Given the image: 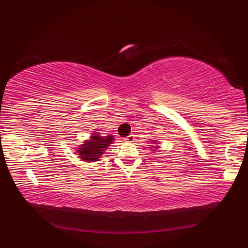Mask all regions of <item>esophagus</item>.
<instances>
[{
  "label": "esophagus",
  "mask_w": 248,
  "mask_h": 248,
  "mask_svg": "<svg viewBox=\"0 0 248 248\" xmlns=\"http://www.w3.org/2000/svg\"><path fill=\"white\" fill-rule=\"evenodd\" d=\"M124 140H125V141H129V143H131V141H134V140H135L134 135H133V134H130V135H128L127 138L124 139Z\"/></svg>",
  "instance_id": "obj_1"
}]
</instances>
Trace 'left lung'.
<instances>
[{
    "mask_svg": "<svg viewBox=\"0 0 248 248\" xmlns=\"http://www.w3.org/2000/svg\"><path fill=\"white\" fill-rule=\"evenodd\" d=\"M152 144H155V145H156V140H152ZM155 149H157V146H154Z\"/></svg>",
    "mask_w": 248,
    "mask_h": 248,
    "instance_id": "left-lung-1",
    "label": "left lung"
}]
</instances>
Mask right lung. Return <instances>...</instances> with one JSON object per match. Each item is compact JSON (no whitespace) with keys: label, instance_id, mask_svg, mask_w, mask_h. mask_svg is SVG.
Wrapping results in <instances>:
<instances>
[{"label":"right lung","instance_id":"add662e5","mask_svg":"<svg viewBox=\"0 0 248 248\" xmlns=\"http://www.w3.org/2000/svg\"><path fill=\"white\" fill-rule=\"evenodd\" d=\"M113 140L114 136H100L99 133L93 132L89 140H86L77 148V154L83 161L96 162Z\"/></svg>","mask_w":248,"mask_h":248}]
</instances>
